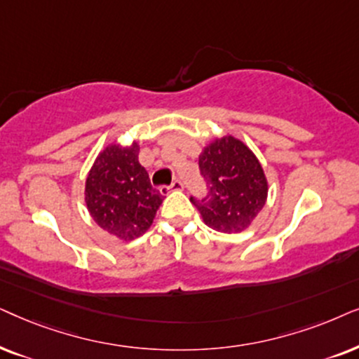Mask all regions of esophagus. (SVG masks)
<instances>
[{"instance_id":"34e87169","label":"esophagus","mask_w":359,"mask_h":359,"mask_svg":"<svg viewBox=\"0 0 359 359\" xmlns=\"http://www.w3.org/2000/svg\"><path fill=\"white\" fill-rule=\"evenodd\" d=\"M182 189H184V182L177 179L170 185H164V187H161V192L165 194V192H170V190H182Z\"/></svg>"}]
</instances>
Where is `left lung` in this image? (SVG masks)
Segmentation results:
<instances>
[{
    "label": "left lung",
    "mask_w": 359,
    "mask_h": 359,
    "mask_svg": "<svg viewBox=\"0 0 359 359\" xmlns=\"http://www.w3.org/2000/svg\"><path fill=\"white\" fill-rule=\"evenodd\" d=\"M207 194L190 197L215 231L240 233L264 207L267 180L256 156L233 136L207 146L198 159Z\"/></svg>",
    "instance_id": "8db88e82"
}]
</instances>
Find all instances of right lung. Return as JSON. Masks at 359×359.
I'll return each mask as SVG.
<instances>
[{
    "mask_svg": "<svg viewBox=\"0 0 359 359\" xmlns=\"http://www.w3.org/2000/svg\"><path fill=\"white\" fill-rule=\"evenodd\" d=\"M137 154V142L126 147L108 146L93 164L85 187L92 218L121 240H135L146 233L164 198L151 185Z\"/></svg>",
    "mask_w": 359,
    "mask_h": 359,
    "instance_id": "obj_1",
    "label": "right lung"
}]
</instances>
